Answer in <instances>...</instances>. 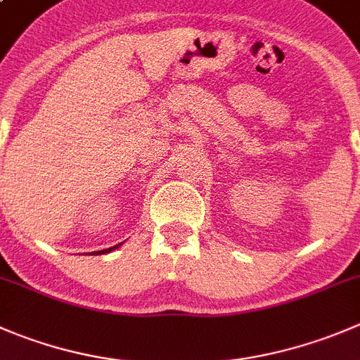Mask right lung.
<instances>
[{
  "label": "right lung",
  "mask_w": 360,
  "mask_h": 360,
  "mask_svg": "<svg viewBox=\"0 0 360 360\" xmlns=\"http://www.w3.org/2000/svg\"><path fill=\"white\" fill-rule=\"evenodd\" d=\"M121 244H117V246H112V248H107V250H103V251H93V253H98V255H103V253H109V251H112V250H116V248H120Z\"/></svg>",
  "instance_id": "add662e5"
}]
</instances>
